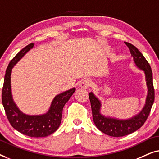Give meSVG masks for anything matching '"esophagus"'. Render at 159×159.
<instances>
[{"instance_id": "34e87169", "label": "esophagus", "mask_w": 159, "mask_h": 159, "mask_svg": "<svg viewBox=\"0 0 159 159\" xmlns=\"http://www.w3.org/2000/svg\"><path fill=\"white\" fill-rule=\"evenodd\" d=\"M91 86V80L89 79H84L80 82V86L81 87L82 89H88L89 87H90Z\"/></svg>"}]
</instances>
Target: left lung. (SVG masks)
I'll return each mask as SVG.
<instances>
[{"instance_id":"1","label":"left lung","mask_w":159,"mask_h":159,"mask_svg":"<svg viewBox=\"0 0 159 159\" xmlns=\"http://www.w3.org/2000/svg\"><path fill=\"white\" fill-rule=\"evenodd\" d=\"M125 44L129 49L136 66H138V68L143 70L146 74L148 96L146 105L143 110L135 117L126 120L105 117L104 116L100 114L101 103L99 100L93 95L92 92L89 93L93 122L100 131L107 135L112 136V137H122V136L134 133L135 131L138 130L140 127H141L146 121L151 112V107L153 106L154 98H155V91H154L153 84V73H152L151 66L136 47L129 42H125Z\"/></svg>"}]
</instances>
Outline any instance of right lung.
<instances>
[{
  "mask_svg": "<svg viewBox=\"0 0 159 159\" xmlns=\"http://www.w3.org/2000/svg\"><path fill=\"white\" fill-rule=\"evenodd\" d=\"M33 46V43L26 46L8 64L2 89V103L8 122L13 128L30 137L42 138L51 135L58 129L61 122L63 107L74 93L75 89L73 88L57 95L45 115L30 116L22 113L13 101L11 91V73L14 65Z\"/></svg>",
  "mask_w": 159,
  "mask_h": 159,
  "instance_id": "add662e5",
  "label": "right lung"
}]
</instances>
